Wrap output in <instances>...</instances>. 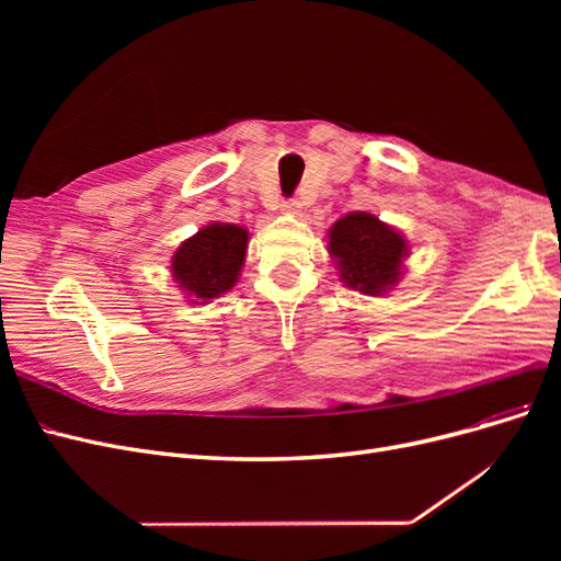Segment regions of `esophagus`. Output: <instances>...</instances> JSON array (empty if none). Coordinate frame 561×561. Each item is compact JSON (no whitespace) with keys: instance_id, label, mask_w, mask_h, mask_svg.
Returning <instances> with one entry per match:
<instances>
[{"instance_id":"1","label":"esophagus","mask_w":561,"mask_h":561,"mask_svg":"<svg viewBox=\"0 0 561 561\" xmlns=\"http://www.w3.org/2000/svg\"><path fill=\"white\" fill-rule=\"evenodd\" d=\"M299 208H301V203L297 198H287V201H283V206H280V210L287 213V215H297Z\"/></svg>"}]
</instances>
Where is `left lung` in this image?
<instances>
[{"label": "left lung", "instance_id": "1", "mask_svg": "<svg viewBox=\"0 0 561 561\" xmlns=\"http://www.w3.org/2000/svg\"><path fill=\"white\" fill-rule=\"evenodd\" d=\"M328 250L342 280L371 297L388 293L398 283L402 262L410 254L402 236L369 213H348L336 219Z\"/></svg>", "mask_w": 561, "mask_h": 561}]
</instances>
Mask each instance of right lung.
Listing matches in <instances>:
<instances>
[{
    "instance_id": "right-lung-1",
    "label": "right lung",
    "mask_w": 561,
    "mask_h": 561,
    "mask_svg": "<svg viewBox=\"0 0 561 561\" xmlns=\"http://www.w3.org/2000/svg\"><path fill=\"white\" fill-rule=\"evenodd\" d=\"M248 250V231L236 225L213 222L186 239L173 257V278L194 304L229 293L239 280Z\"/></svg>"
}]
</instances>
